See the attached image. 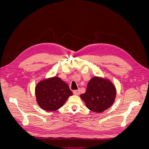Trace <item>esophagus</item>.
Wrapping results in <instances>:
<instances>
[{"label": "esophagus", "instance_id": "obj_1", "mask_svg": "<svg viewBox=\"0 0 149 149\" xmlns=\"http://www.w3.org/2000/svg\"><path fill=\"white\" fill-rule=\"evenodd\" d=\"M73 94H74V95L78 96L79 94V90H74V91H73Z\"/></svg>", "mask_w": 149, "mask_h": 149}]
</instances>
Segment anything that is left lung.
Here are the masks:
<instances>
[{"label": "left lung", "mask_w": 149, "mask_h": 149, "mask_svg": "<svg viewBox=\"0 0 149 149\" xmlns=\"http://www.w3.org/2000/svg\"><path fill=\"white\" fill-rule=\"evenodd\" d=\"M116 89L107 78L94 76L89 81L85 93L80 95L88 109L100 113L109 108L114 102Z\"/></svg>", "instance_id": "obj_1"}]
</instances>
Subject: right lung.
<instances>
[{
  "label": "right lung",
  "instance_id": "1",
  "mask_svg": "<svg viewBox=\"0 0 149 149\" xmlns=\"http://www.w3.org/2000/svg\"><path fill=\"white\" fill-rule=\"evenodd\" d=\"M72 95L69 86L57 76L40 81L35 87L36 101L42 109L47 111L59 109Z\"/></svg>",
  "mask_w": 149,
  "mask_h": 149
}]
</instances>
